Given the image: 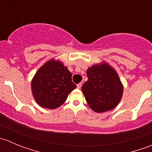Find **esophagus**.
Instances as JSON below:
<instances>
[{
    "mask_svg": "<svg viewBox=\"0 0 152 152\" xmlns=\"http://www.w3.org/2000/svg\"><path fill=\"white\" fill-rule=\"evenodd\" d=\"M81 87H82V84H81V83L78 84V85H77V88L78 89H80Z\"/></svg>",
    "mask_w": 152,
    "mask_h": 152,
    "instance_id": "34e87169",
    "label": "esophagus"
}]
</instances>
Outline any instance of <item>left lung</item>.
I'll use <instances>...</instances> for the list:
<instances>
[{
  "label": "left lung",
  "mask_w": 152,
  "mask_h": 152,
  "mask_svg": "<svg viewBox=\"0 0 152 152\" xmlns=\"http://www.w3.org/2000/svg\"><path fill=\"white\" fill-rule=\"evenodd\" d=\"M88 80L82 90L90 108L96 113L113 110L120 102L123 85L115 70L108 64L95 65L87 70Z\"/></svg>",
  "instance_id": "1"
}]
</instances>
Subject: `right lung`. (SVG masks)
I'll return each mask as SVG.
<instances>
[{
  "label": "right lung",
  "instance_id": "obj_1",
  "mask_svg": "<svg viewBox=\"0 0 152 152\" xmlns=\"http://www.w3.org/2000/svg\"><path fill=\"white\" fill-rule=\"evenodd\" d=\"M71 77V73L59 61L50 59L44 64L31 82L32 94L37 103L50 110L60 107L76 87Z\"/></svg>",
  "mask_w": 152,
  "mask_h": 152
}]
</instances>
